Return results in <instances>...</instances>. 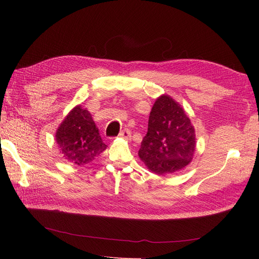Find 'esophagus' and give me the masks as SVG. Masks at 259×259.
<instances>
[{"mask_svg": "<svg viewBox=\"0 0 259 259\" xmlns=\"http://www.w3.org/2000/svg\"><path fill=\"white\" fill-rule=\"evenodd\" d=\"M120 137L126 139V140H131L132 138V133L128 128H124L121 133H120Z\"/></svg>", "mask_w": 259, "mask_h": 259, "instance_id": "34e87169", "label": "esophagus"}]
</instances>
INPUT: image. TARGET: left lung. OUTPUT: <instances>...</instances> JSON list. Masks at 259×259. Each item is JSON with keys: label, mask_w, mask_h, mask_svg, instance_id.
Masks as SVG:
<instances>
[{"label": "left lung", "mask_w": 259, "mask_h": 259, "mask_svg": "<svg viewBox=\"0 0 259 259\" xmlns=\"http://www.w3.org/2000/svg\"><path fill=\"white\" fill-rule=\"evenodd\" d=\"M194 150V128L184 109L167 95L159 97L149 115L139 158L155 174H171L190 163Z\"/></svg>", "instance_id": "8db88e82"}]
</instances>
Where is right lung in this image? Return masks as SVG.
I'll use <instances>...</instances> for the list:
<instances>
[{
  "label": "right lung",
  "mask_w": 259,
  "mask_h": 259,
  "mask_svg": "<svg viewBox=\"0 0 259 259\" xmlns=\"http://www.w3.org/2000/svg\"><path fill=\"white\" fill-rule=\"evenodd\" d=\"M56 142L66 159L76 165L90 163L107 148L91 113L81 106L73 108L60 124Z\"/></svg>",
  "instance_id": "right-lung-1"
}]
</instances>
